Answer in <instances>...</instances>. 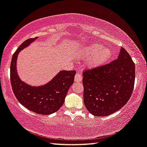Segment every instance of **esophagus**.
I'll return each instance as SVG.
<instances>
[{
  "label": "esophagus",
  "mask_w": 147,
  "mask_h": 147,
  "mask_svg": "<svg viewBox=\"0 0 147 147\" xmlns=\"http://www.w3.org/2000/svg\"><path fill=\"white\" fill-rule=\"evenodd\" d=\"M82 76L80 75L79 73H76L75 75V77H74V81L76 82H82Z\"/></svg>",
  "instance_id": "esophagus-1"
}]
</instances>
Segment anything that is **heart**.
Listing matches in <instances>:
<instances>
[{
    "instance_id": "b5f03b06",
    "label": "heart",
    "mask_w": 147,
    "mask_h": 147,
    "mask_svg": "<svg viewBox=\"0 0 147 147\" xmlns=\"http://www.w3.org/2000/svg\"><path fill=\"white\" fill-rule=\"evenodd\" d=\"M113 52L110 48L103 47L99 44H90L82 50V55L84 58L92 59L88 62L90 67H97L105 63L111 59Z\"/></svg>"
}]
</instances>
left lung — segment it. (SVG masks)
<instances>
[{"label": "left lung", "mask_w": 147, "mask_h": 147, "mask_svg": "<svg viewBox=\"0 0 147 147\" xmlns=\"http://www.w3.org/2000/svg\"><path fill=\"white\" fill-rule=\"evenodd\" d=\"M136 69L131 57L122 47L110 63L84 72V103L96 116H107L124 106L134 90Z\"/></svg>", "instance_id": "1"}]
</instances>
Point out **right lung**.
Wrapping results in <instances>:
<instances>
[{
  "label": "right lung",
  "mask_w": 147,
  "mask_h": 147,
  "mask_svg": "<svg viewBox=\"0 0 147 147\" xmlns=\"http://www.w3.org/2000/svg\"><path fill=\"white\" fill-rule=\"evenodd\" d=\"M37 38L27 39L13 53L10 65V82L13 94L22 105L38 115H51L63 105L76 72L61 71L50 82L39 86H31L21 80L16 65L18 54Z\"/></svg>",
  "instance_id": "right-lung-1"
}]
</instances>
